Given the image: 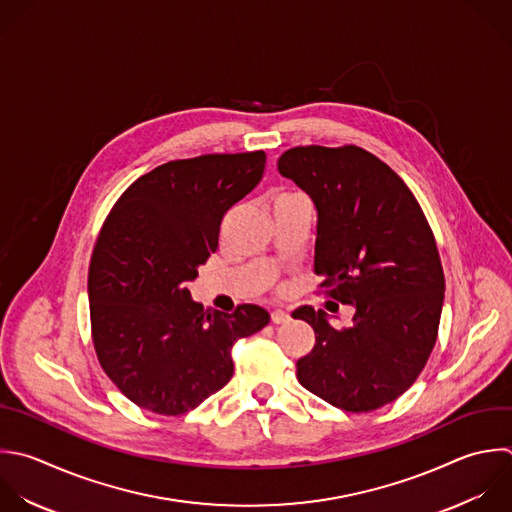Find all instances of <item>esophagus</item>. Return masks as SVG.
<instances>
[{"mask_svg": "<svg viewBox=\"0 0 512 512\" xmlns=\"http://www.w3.org/2000/svg\"><path fill=\"white\" fill-rule=\"evenodd\" d=\"M290 320V314L286 310H274L272 312V322L274 324H286Z\"/></svg>", "mask_w": 512, "mask_h": 512, "instance_id": "1", "label": "esophagus"}]
</instances>
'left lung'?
Returning <instances> with one entry per match:
<instances>
[{"label": "left lung", "mask_w": 512, "mask_h": 512, "mask_svg": "<svg viewBox=\"0 0 512 512\" xmlns=\"http://www.w3.org/2000/svg\"><path fill=\"white\" fill-rule=\"evenodd\" d=\"M278 172L316 206L320 286L356 310L342 330L324 310L292 312L316 334L296 376L336 408L376 410L414 384L436 342L444 272L434 234L400 176L358 146H298Z\"/></svg>", "instance_id": "obj_1"}]
</instances>
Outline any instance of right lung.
Wrapping results in <instances>:
<instances>
[{
  "mask_svg": "<svg viewBox=\"0 0 512 512\" xmlns=\"http://www.w3.org/2000/svg\"><path fill=\"white\" fill-rule=\"evenodd\" d=\"M264 166L262 150L174 160L138 178L108 214L88 274L92 340L104 372L140 408L194 410L232 378V346L270 322L256 304L204 308L186 288Z\"/></svg>",
  "mask_w": 512,
  "mask_h": 512,
  "instance_id": "1",
  "label": "right lung"
}]
</instances>
